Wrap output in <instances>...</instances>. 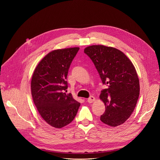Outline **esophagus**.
<instances>
[{"instance_id":"esophagus-1","label":"esophagus","mask_w":160,"mask_h":160,"mask_svg":"<svg viewBox=\"0 0 160 160\" xmlns=\"http://www.w3.org/2000/svg\"><path fill=\"white\" fill-rule=\"evenodd\" d=\"M96 101V98L94 97V96H90L88 99H87V101L89 103H92L93 102H94Z\"/></svg>"}]
</instances>
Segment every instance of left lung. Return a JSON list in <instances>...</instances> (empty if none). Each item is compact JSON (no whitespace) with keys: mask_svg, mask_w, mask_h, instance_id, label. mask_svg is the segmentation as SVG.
Instances as JSON below:
<instances>
[{"mask_svg":"<svg viewBox=\"0 0 160 160\" xmlns=\"http://www.w3.org/2000/svg\"><path fill=\"white\" fill-rule=\"evenodd\" d=\"M84 52L94 62L102 83L108 86L99 96L106 107L101 122L114 127L123 124L139 96V80L133 63L121 51L103 45L88 46Z\"/></svg>","mask_w":160,"mask_h":160,"instance_id":"1","label":"left lung"}]
</instances>
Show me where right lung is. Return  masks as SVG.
Returning a JSON list of instances; mask_svg holds the SVG:
<instances>
[{
	"label": "right lung",
	"mask_w": 160,
	"mask_h": 160,
	"mask_svg": "<svg viewBox=\"0 0 160 160\" xmlns=\"http://www.w3.org/2000/svg\"><path fill=\"white\" fill-rule=\"evenodd\" d=\"M79 48L56 49L49 52L36 66L31 80L35 105L42 119L49 125L62 128L75 118L80 103L68 88V72Z\"/></svg>",
	"instance_id": "add662e5"
}]
</instances>
